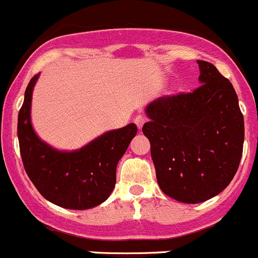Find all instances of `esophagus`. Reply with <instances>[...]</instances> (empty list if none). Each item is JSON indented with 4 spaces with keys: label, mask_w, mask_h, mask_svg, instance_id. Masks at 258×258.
Instances as JSON below:
<instances>
[{
    "label": "esophagus",
    "mask_w": 258,
    "mask_h": 258,
    "mask_svg": "<svg viewBox=\"0 0 258 258\" xmlns=\"http://www.w3.org/2000/svg\"><path fill=\"white\" fill-rule=\"evenodd\" d=\"M134 122H135V124L139 127V130H141V128H143L144 123H145V118H144L143 115H136V117H135Z\"/></svg>",
    "instance_id": "34e87169"
}]
</instances>
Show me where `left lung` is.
Returning <instances> with one entry per match:
<instances>
[{
	"mask_svg": "<svg viewBox=\"0 0 258 258\" xmlns=\"http://www.w3.org/2000/svg\"><path fill=\"white\" fill-rule=\"evenodd\" d=\"M198 64V89L150 103V120L143 126L162 191L191 204L213 198L230 184L244 143L233 85L211 62Z\"/></svg>",
	"mask_w": 258,
	"mask_h": 258,
	"instance_id": "left-lung-1",
	"label": "left lung"
}]
</instances>
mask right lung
I'll return each instance as SVG.
<instances>
[{
    "mask_svg": "<svg viewBox=\"0 0 258 258\" xmlns=\"http://www.w3.org/2000/svg\"><path fill=\"white\" fill-rule=\"evenodd\" d=\"M36 74L18 115V139L25 172L41 196L68 210L96 207L112 194L115 169L138 132L136 124L109 131L76 152H59L37 138L31 123Z\"/></svg>",
    "mask_w": 258,
    "mask_h": 258,
    "instance_id": "1",
    "label": "right lung"
}]
</instances>
